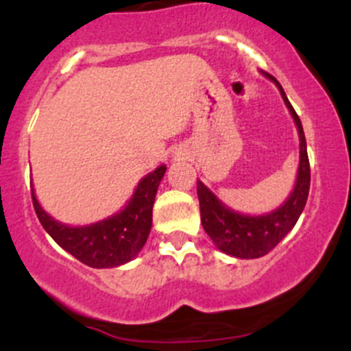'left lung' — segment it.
I'll return each instance as SVG.
<instances>
[{
  "label": "left lung",
  "mask_w": 351,
  "mask_h": 351,
  "mask_svg": "<svg viewBox=\"0 0 351 351\" xmlns=\"http://www.w3.org/2000/svg\"><path fill=\"white\" fill-rule=\"evenodd\" d=\"M261 73L277 84L290 115L293 117L297 130H299L300 161L292 193L280 207L275 208L270 214L244 215L222 204L200 180L197 182L200 219L205 232L210 236L212 241L222 253L231 254V256L236 258H244V260L265 256L292 231V228L299 221L300 214H302L304 207H306L311 185V168L309 158H307L306 136H304L299 115L290 105L282 84L271 74L265 73V71H261Z\"/></svg>",
  "instance_id": "left-lung-1"
}]
</instances>
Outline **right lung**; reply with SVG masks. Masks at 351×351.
I'll list each match as a JSON object with an SVG mask.
<instances>
[{"label":"right lung","instance_id":"right-lung-1","mask_svg":"<svg viewBox=\"0 0 351 351\" xmlns=\"http://www.w3.org/2000/svg\"><path fill=\"white\" fill-rule=\"evenodd\" d=\"M166 173L161 165L144 176L125 207L112 217L90 226L71 228L54 221L40 207L32 190L35 214L52 239L81 263L93 268H112L137 256L153 226V205L158 186Z\"/></svg>","mask_w":351,"mask_h":351}]
</instances>
